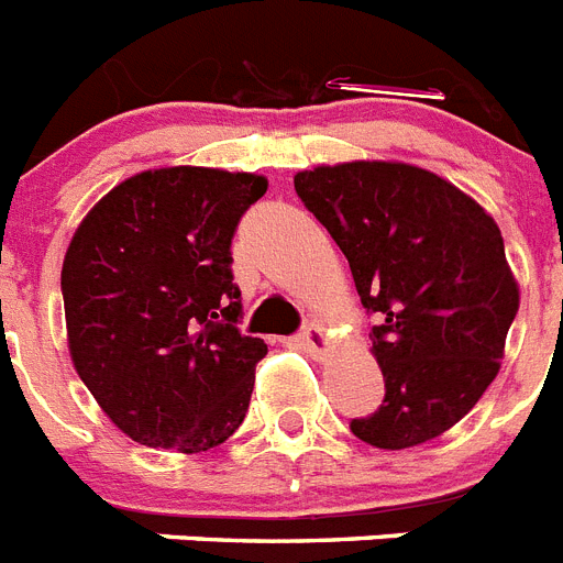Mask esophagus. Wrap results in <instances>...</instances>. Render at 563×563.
Instances as JSON below:
<instances>
[{
    "label": "esophagus",
    "instance_id": "34e87169",
    "mask_svg": "<svg viewBox=\"0 0 563 563\" xmlns=\"http://www.w3.org/2000/svg\"><path fill=\"white\" fill-rule=\"evenodd\" d=\"M299 344L307 350V353L316 355V358H321V355L330 350L328 333H324L319 324H307V328L299 333Z\"/></svg>",
    "mask_w": 563,
    "mask_h": 563
}]
</instances>
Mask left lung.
Returning <instances> with one entry per match:
<instances>
[{"mask_svg": "<svg viewBox=\"0 0 563 563\" xmlns=\"http://www.w3.org/2000/svg\"><path fill=\"white\" fill-rule=\"evenodd\" d=\"M292 185L378 319L369 339L384 401L350 430L382 450L439 439L501 369L518 313L501 230L464 190L405 162L321 165Z\"/></svg>", "mask_w": 563, "mask_h": 563, "instance_id": "left-lung-1", "label": "left lung"}]
</instances>
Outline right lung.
<instances>
[{
  "label": "right lung",
  "mask_w": 563,
  "mask_h": 563,
  "mask_svg": "<svg viewBox=\"0 0 563 563\" xmlns=\"http://www.w3.org/2000/svg\"><path fill=\"white\" fill-rule=\"evenodd\" d=\"M264 190L256 173L158 167L119 181L76 228L62 264L67 347L128 439L190 455L244 421L267 344L235 328L230 242Z\"/></svg>",
  "instance_id": "add662e5"
}]
</instances>
